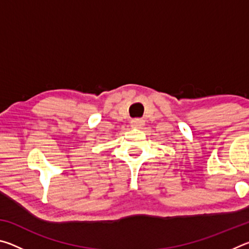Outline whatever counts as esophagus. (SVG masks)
<instances>
[{"mask_svg":"<svg viewBox=\"0 0 249 249\" xmlns=\"http://www.w3.org/2000/svg\"><path fill=\"white\" fill-rule=\"evenodd\" d=\"M144 124H145L144 120H142V119H134L130 121V125H132L133 127H142Z\"/></svg>","mask_w":249,"mask_h":249,"instance_id":"34e87169","label":"esophagus"}]
</instances>
